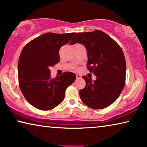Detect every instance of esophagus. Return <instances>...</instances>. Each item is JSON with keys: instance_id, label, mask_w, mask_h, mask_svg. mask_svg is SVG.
I'll use <instances>...</instances> for the list:
<instances>
[{"instance_id": "1", "label": "esophagus", "mask_w": 147, "mask_h": 147, "mask_svg": "<svg viewBox=\"0 0 147 147\" xmlns=\"http://www.w3.org/2000/svg\"><path fill=\"white\" fill-rule=\"evenodd\" d=\"M76 79H80V78H81V76L80 75V74H76Z\"/></svg>"}]
</instances>
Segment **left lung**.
Here are the masks:
<instances>
[{
	"instance_id": "8db88e82",
	"label": "left lung",
	"mask_w": 147,
	"mask_h": 147,
	"mask_svg": "<svg viewBox=\"0 0 147 147\" xmlns=\"http://www.w3.org/2000/svg\"><path fill=\"white\" fill-rule=\"evenodd\" d=\"M85 46L87 68L96 76V80L82 76L86 82L80 90V99L84 104L96 109L110 106L119 97L125 83L126 63L121 48L104 32L77 33L70 44Z\"/></svg>"
}]
</instances>
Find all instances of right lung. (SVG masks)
I'll use <instances>...</instances> for the list:
<instances>
[{
	"mask_svg": "<svg viewBox=\"0 0 147 147\" xmlns=\"http://www.w3.org/2000/svg\"><path fill=\"white\" fill-rule=\"evenodd\" d=\"M74 34L45 33L23 48L18 64L19 86L26 100L36 108H55L64 100L67 88L75 80V74L71 72L51 78L49 69L59 62L60 48Z\"/></svg>",
	"mask_w": 147,
	"mask_h": 147,
	"instance_id": "obj_1",
	"label": "right lung"
}]
</instances>
